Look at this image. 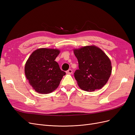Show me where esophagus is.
<instances>
[{"instance_id":"esophagus-1","label":"esophagus","mask_w":135,"mask_h":135,"mask_svg":"<svg viewBox=\"0 0 135 135\" xmlns=\"http://www.w3.org/2000/svg\"><path fill=\"white\" fill-rule=\"evenodd\" d=\"M66 73H67V74H72V73H73L72 69H69L68 70H67V71H66Z\"/></svg>"}]
</instances>
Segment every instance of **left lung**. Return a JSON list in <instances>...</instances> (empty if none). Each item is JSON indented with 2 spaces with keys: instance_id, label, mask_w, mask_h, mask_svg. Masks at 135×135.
<instances>
[{
  "instance_id": "8db88e82",
  "label": "left lung",
  "mask_w": 135,
  "mask_h": 135,
  "mask_svg": "<svg viewBox=\"0 0 135 135\" xmlns=\"http://www.w3.org/2000/svg\"><path fill=\"white\" fill-rule=\"evenodd\" d=\"M79 64L74 77L79 87L91 92L103 88L112 73L111 61L101 49L85 46L74 50Z\"/></svg>"
}]
</instances>
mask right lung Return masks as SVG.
Listing matches in <instances>:
<instances>
[{"instance_id": "1", "label": "right lung", "mask_w": 135, "mask_h": 135, "mask_svg": "<svg viewBox=\"0 0 135 135\" xmlns=\"http://www.w3.org/2000/svg\"><path fill=\"white\" fill-rule=\"evenodd\" d=\"M60 51L40 48L35 50L26 61L25 73L28 83L39 93H50L58 87L65 71L60 69L55 59Z\"/></svg>"}]
</instances>
